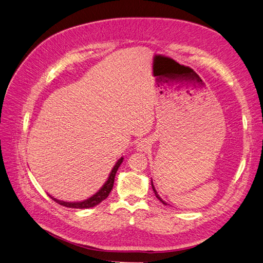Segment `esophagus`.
<instances>
[{"mask_svg": "<svg viewBox=\"0 0 263 263\" xmlns=\"http://www.w3.org/2000/svg\"><path fill=\"white\" fill-rule=\"evenodd\" d=\"M148 145H151L148 141H142L141 143L138 144V148H139L140 151H143V149L148 148Z\"/></svg>", "mask_w": 263, "mask_h": 263, "instance_id": "1", "label": "esophagus"}]
</instances>
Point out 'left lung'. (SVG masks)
Listing matches in <instances>:
<instances>
[{"label":"left lung","mask_w":263,"mask_h":263,"mask_svg":"<svg viewBox=\"0 0 263 263\" xmlns=\"http://www.w3.org/2000/svg\"><path fill=\"white\" fill-rule=\"evenodd\" d=\"M151 183H152V188H153V191H154V193H155V196H156V198L160 201V202H162L163 203V204H165V205H167V203L165 202V201H163L162 199H160V197L158 196V193H157V191L155 190V187H154V184H153V181H151Z\"/></svg>","instance_id":"1"}]
</instances>
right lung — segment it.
<instances>
[{
	"label": "right lung",
	"mask_w": 263,
	"mask_h": 263,
	"mask_svg": "<svg viewBox=\"0 0 263 263\" xmlns=\"http://www.w3.org/2000/svg\"><path fill=\"white\" fill-rule=\"evenodd\" d=\"M123 162V157H121L118 162L116 163V165L114 166L111 173H110L109 177L107 181L104 183L103 187H101L99 189L98 192H96L94 196L84 200V201H81V202H64V201H60L58 200L53 197H51L49 194V197L51 198L53 201H55L57 203H59L60 205H63V206H66V208H72V209H89V208H92L95 206L97 204H99V203L101 201H104L105 199H107V197L109 196L110 191L112 190V187H114V182H115V177H116V174H117V171L118 168L120 167L121 163Z\"/></svg>",
	"instance_id": "1"
}]
</instances>
